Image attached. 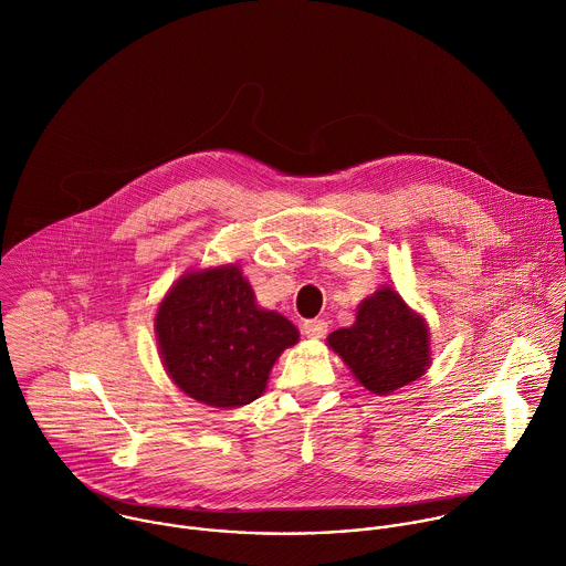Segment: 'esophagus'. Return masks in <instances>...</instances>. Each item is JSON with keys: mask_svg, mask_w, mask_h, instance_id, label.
<instances>
[{"mask_svg": "<svg viewBox=\"0 0 566 566\" xmlns=\"http://www.w3.org/2000/svg\"><path fill=\"white\" fill-rule=\"evenodd\" d=\"M304 335L311 339H322L328 333V324L324 319H308L304 322Z\"/></svg>", "mask_w": 566, "mask_h": 566, "instance_id": "1", "label": "esophagus"}]
</instances>
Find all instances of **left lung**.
I'll use <instances>...</instances> for the list:
<instances>
[{
	"label": "left lung",
	"instance_id": "left-lung-1",
	"mask_svg": "<svg viewBox=\"0 0 566 566\" xmlns=\"http://www.w3.org/2000/svg\"><path fill=\"white\" fill-rule=\"evenodd\" d=\"M328 348L373 395L386 397L423 377L432 364L430 326L401 293L384 284L357 306L355 324L333 331Z\"/></svg>",
	"mask_w": 566,
	"mask_h": 566
}]
</instances>
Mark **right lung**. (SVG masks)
Returning a JSON list of instances; mask_svg holds the SVG:
<instances>
[{"instance_id": "add662e5", "label": "right lung", "mask_w": 566, "mask_h": 566, "mask_svg": "<svg viewBox=\"0 0 566 566\" xmlns=\"http://www.w3.org/2000/svg\"><path fill=\"white\" fill-rule=\"evenodd\" d=\"M160 361L169 379L211 408H240L266 390L277 357L300 331L258 304L238 264L185 271L154 317Z\"/></svg>"}]
</instances>
